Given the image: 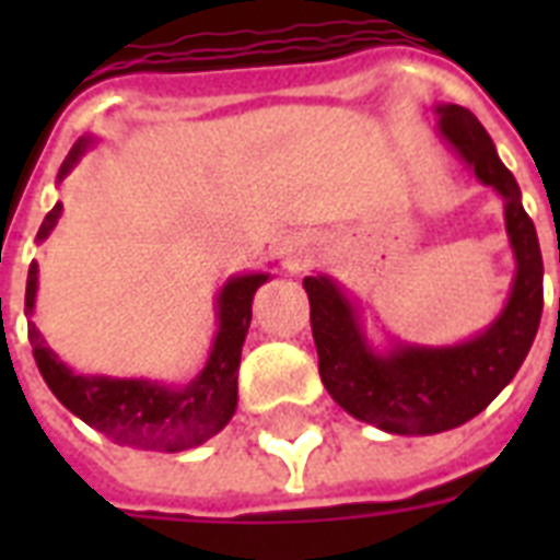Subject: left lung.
<instances>
[{
	"instance_id": "obj_1",
	"label": "left lung",
	"mask_w": 560,
	"mask_h": 560,
	"mask_svg": "<svg viewBox=\"0 0 560 560\" xmlns=\"http://www.w3.org/2000/svg\"><path fill=\"white\" fill-rule=\"evenodd\" d=\"M444 139L486 186L505 197V226L517 258L509 305L482 337L453 349H395L377 358L360 337L354 311L325 276H307L311 331L319 377L346 412L386 433H444L479 416L512 381L532 349L544 311V258L521 188L494 151L491 136L465 107H439Z\"/></svg>"
}]
</instances>
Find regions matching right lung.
Listing matches in <instances>:
<instances>
[{"instance_id": "right-lung-1", "label": "right lung", "mask_w": 560, "mask_h": 560, "mask_svg": "<svg viewBox=\"0 0 560 560\" xmlns=\"http://www.w3.org/2000/svg\"><path fill=\"white\" fill-rule=\"evenodd\" d=\"M83 139L72 148L66 171L72 168L83 153ZM63 206L57 202L48 211L37 241L48 237L60 218ZM267 276H241L232 279L220 293V331L214 337V349L200 372L186 389H165L148 381H109V377H83L72 374L57 360L46 340L39 337L37 325L28 323V340L34 346V360L55 392L57 400L69 412L95 427L113 442L136 447V451L179 453L191 451L197 444L226 427L237 407V366H241V346H244L246 328L253 319V296L261 288ZM37 296V264L28 267V284H25V311H34Z\"/></svg>"}]
</instances>
